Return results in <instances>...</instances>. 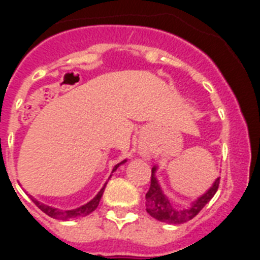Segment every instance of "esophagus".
<instances>
[{
    "label": "esophagus",
    "mask_w": 260,
    "mask_h": 260,
    "mask_svg": "<svg viewBox=\"0 0 260 260\" xmlns=\"http://www.w3.org/2000/svg\"><path fill=\"white\" fill-rule=\"evenodd\" d=\"M141 155L143 156V157H148V156H150V152H148V151H147V150H142L141 151Z\"/></svg>",
    "instance_id": "obj_1"
}]
</instances>
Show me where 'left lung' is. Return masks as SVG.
<instances>
[{
    "label": "left lung",
    "instance_id": "left-lung-1",
    "mask_svg": "<svg viewBox=\"0 0 260 260\" xmlns=\"http://www.w3.org/2000/svg\"><path fill=\"white\" fill-rule=\"evenodd\" d=\"M156 172H157V165H153L150 190L146 194V211L152 216L153 219L168 222V224H183V222L191 220L213 198V195L219 189L220 178H216L210 189L204 194H202L199 198L195 199L194 202H191L189 207L178 208L169 201L167 194H164L161 186L158 183L157 177H156Z\"/></svg>",
    "mask_w": 260,
    "mask_h": 260
}]
</instances>
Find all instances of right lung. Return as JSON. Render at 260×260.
Wrapping results in <instances>:
<instances>
[{"mask_svg": "<svg viewBox=\"0 0 260 260\" xmlns=\"http://www.w3.org/2000/svg\"><path fill=\"white\" fill-rule=\"evenodd\" d=\"M125 162H126V160H123V161H121V162H118V164L114 165L112 173L117 171V168H118L119 165L125 164ZM110 177H112V174L109 176V178ZM105 186H107V182L104 183V186L102 187V190H100V191H99L92 199H91V201L87 202V203L83 204V206H80V207L73 208V210H66V211L58 210V208H54V207H52V206H48V204L41 203V202H39L38 199H35L34 197H31V195H29V198L32 199V202H34V203H35L36 206H38V207L43 211V212L47 213L48 216H50V217H53V219H58V220H63V221H68V220L79 219V217H83V216H87V215H89L91 212H93V211L98 208L99 203H100V199H102V197H103V192H104V190H105Z\"/></svg>", "mask_w": 260, "mask_h": 260, "instance_id": "add662e5", "label": "right lung"}]
</instances>
